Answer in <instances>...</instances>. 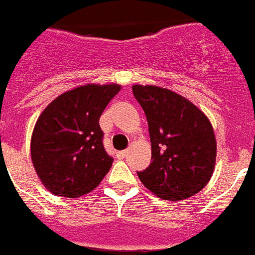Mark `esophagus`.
<instances>
[{
	"label": "esophagus",
	"instance_id": "obj_1",
	"mask_svg": "<svg viewBox=\"0 0 255 255\" xmlns=\"http://www.w3.org/2000/svg\"><path fill=\"white\" fill-rule=\"evenodd\" d=\"M127 155H128V150H122L117 153V158H119V159H123V158H126Z\"/></svg>",
	"mask_w": 255,
	"mask_h": 255
}]
</instances>
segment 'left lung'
Listing matches in <instances>:
<instances>
[{"label": "left lung", "instance_id": "8db88e82", "mask_svg": "<svg viewBox=\"0 0 255 255\" xmlns=\"http://www.w3.org/2000/svg\"><path fill=\"white\" fill-rule=\"evenodd\" d=\"M146 115L150 166L137 172L141 183L163 200L179 201L205 188L215 167L217 140L206 115L189 100L166 88L133 85Z\"/></svg>", "mask_w": 255, "mask_h": 255}]
</instances>
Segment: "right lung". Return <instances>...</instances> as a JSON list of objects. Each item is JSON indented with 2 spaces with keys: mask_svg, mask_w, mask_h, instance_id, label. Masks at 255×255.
<instances>
[{
  "mask_svg": "<svg viewBox=\"0 0 255 255\" xmlns=\"http://www.w3.org/2000/svg\"><path fill=\"white\" fill-rule=\"evenodd\" d=\"M119 91L118 84L81 85L58 96L38 117L31 158L49 192L78 198L108 174L114 159L105 150L98 121Z\"/></svg>",
  "mask_w": 255,
  "mask_h": 255,
  "instance_id": "right-lung-1",
  "label": "right lung"
}]
</instances>
